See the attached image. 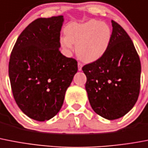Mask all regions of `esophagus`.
I'll return each instance as SVG.
<instances>
[{"instance_id": "esophagus-1", "label": "esophagus", "mask_w": 148, "mask_h": 148, "mask_svg": "<svg viewBox=\"0 0 148 148\" xmlns=\"http://www.w3.org/2000/svg\"><path fill=\"white\" fill-rule=\"evenodd\" d=\"M82 64L80 62H78V69H79V71L82 70Z\"/></svg>"}]
</instances>
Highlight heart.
Listing matches in <instances>:
<instances>
[{
  "label": "heart",
  "instance_id": "b5f03b06",
  "mask_svg": "<svg viewBox=\"0 0 148 148\" xmlns=\"http://www.w3.org/2000/svg\"><path fill=\"white\" fill-rule=\"evenodd\" d=\"M66 37L61 45L69 51L75 46L78 56L85 62H94L105 54L112 38V30L106 23L90 20L82 23H70L65 29Z\"/></svg>",
  "mask_w": 148,
  "mask_h": 148
}]
</instances>
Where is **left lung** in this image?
I'll return each instance as SVG.
<instances>
[{"label": "left lung", "instance_id": "left-lung-1", "mask_svg": "<svg viewBox=\"0 0 148 148\" xmlns=\"http://www.w3.org/2000/svg\"><path fill=\"white\" fill-rule=\"evenodd\" d=\"M112 23V38L105 54L82 67L91 106L108 120L124 116L134 107L140 93L141 72L130 36L115 21Z\"/></svg>", "mask_w": 148, "mask_h": 148}]
</instances>
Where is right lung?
Wrapping results in <instances>:
<instances>
[{"label": "right lung", "mask_w": 148, "mask_h": 148, "mask_svg": "<svg viewBox=\"0 0 148 148\" xmlns=\"http://www.w3.org/2000/svg\"><path fill=\"white\" fill-rule=\"evenodd\" d=\"M63 16L38 18L23 29L9 61L13 95L32 119L49 120L57 114L78 71L77 61L60 51Z\"/></svg>", "instance_id": "right-lung-1"}]
</instances>
